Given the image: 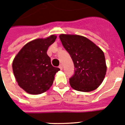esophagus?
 Returning <instances> with one entry per match:
<instances>
[{
	"mask_svg": "<svg viewBox=\"0 0 125 125\" xmlns=\"http://www.w3.org/2000/svg\"><path fill=\"white\" fill-rule=\"evenodd\" d=\"M59 68L61 70H62V69H63V66H62V64L60 65V66H59Z\"/></svg>",
	"mask_w": 125,
	"mask_h": 125,
	"instance_id": "obj_1",
	"label": "esophagus"
}]
</instances>
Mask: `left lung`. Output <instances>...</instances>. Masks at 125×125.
Returning a JSON list of instances; mask_svg holds the SVG:
<instances>
[{"label":"left lung","instance_id":"8db88e82","mask_svg":"<svg viewBox=\"0 0 125 125\" xmlns=\"http://www.w3.org/2000/svg\"><path fill=\"white\" fill-rule=\"evenodd\" d=\"M59 37L74 63V73L69 78L71 87L83 92L97 89L106 73L103 51L83 36L61 34Z\"/></svg>","mask_w":125,"mask_h":125}]
</instances>
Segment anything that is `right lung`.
Instances as JSON below:
<instances>
[{
  "instance_id": "add662e5",
  "label": "right lung",
  "mask_w": 125,
  "mask_h": 125,
  "mask_svg": "<svg viewBox=\"0 0 125 125\" xmlns=\"http://www.w3.org/2000/svg\"><path fill=\"white\" fill-rule=\"evenodd\" d=\"M56 38L51 35L28 42L15 57L13 72L18 85L26 93L41 94L52 85L55 74L60 69L52 65L47 52Z\"/></svg>"
}]
</instances>
